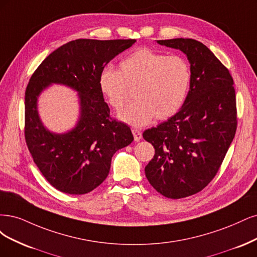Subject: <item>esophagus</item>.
<instances>
[{
  "mask_svg": "<svg viewBox=\"0 0 257 257\" xmlns=\"http://www.w3.org/2000/svg\"><path fill=\"white\" fill-rule=\"evenodd\" d=\"M132 134H134L135 141H137V142L142 139V132H141L139 129H132Z\"/></svg>",
  "mask_w": 257,
  "mask_h": 257,
  "instance_id": "obj_1",
  "label": "esophagus"
}]
</instances>
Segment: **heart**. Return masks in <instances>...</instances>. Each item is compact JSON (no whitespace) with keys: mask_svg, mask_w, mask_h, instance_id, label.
<instances>
[{"mask_svg":"<svg viewBox=\"0 0 257 257\" xmlns=\"http://www.w3.org/2000/svg\"><path fill=\"white\" fill-rule=\"evenodd\" d=\"M191 83L189 63L179 55L139 48L119 63V70L104 67L98 78L101 94L115 111H121L134 90L135 102L119 113L121 121L142 127L167 119L183 106Z\"/></svg>","mask_w":257,"mask_h":257,"instance_id":"obj_1","label":"heart"}]
</instances>
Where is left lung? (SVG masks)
Wrapping results in <instances>:
<instances>
[{
  "instance_id": "8db88e82",
  "label": "left lung",
  "mask_w": 257,
  "mask_h": 257,
  "mask_svg": "<svg viewBox=\"0 0 257 257\" xmlns=\"http://www.w3.org/2000/svg\"><path fill=\"white\" fill-rule=\"evenodd\" d=\"M183 51L190 62L191 83L181 109L143 132L155 147L145 167L150 184L165 197L193 195L218 173L237 129L234 81L208 48L191 38L157 40Z\"/></svg>"
}]
</instances>
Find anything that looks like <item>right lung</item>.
I'll list each match as a JSON object with an SVG mask.
<instances>
[{
	"label": "right lung",
	"mask_w": 257,
	"mask_h": 257,
	"mask_svg": "<svg viewBox=\"0 0 257 257\" xmlns=\"http://www.w3.org/2000/svg\"><path fill=\"white\" fill-rule=\"evenodd\" d=\"M136 39H76L57 48L32 74L26 90L24 137L37 168L55 189L68 194L93 191L109 175L113 155L134 141L126 123L110 116L98 85L99 73ZM52 83L77 90L80 117L66 134L42 125L37 110L40 93Z\"/></svg>",
	"instance_id": "add662e5"
}]
</instances>
